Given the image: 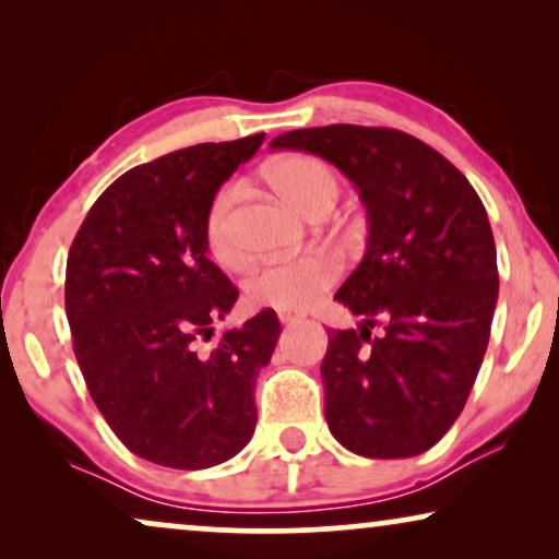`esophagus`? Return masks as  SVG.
Here are the masks:
<instances>
[{"instance_id": "1", "label": "esophagus", "mask_w": 559, "mask_h": 559, "mask_svg": "<svg viewBox=\"0 0 559 559\" xmlns=\"http://www.w3.org/2000/svg\"><path fill=\"white\" fill-rule=\"evenodd\" d=\"M280 320L285 325H289V323H295V320H300V316H293V312H280Z\"/></svg>"}]
</instances>
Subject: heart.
<instances>
[{"instance_id":"b5f03b06","label":"heart","mask_w":559,"mask_h":559,"mask_svg":"<svg viewBox=\"0 0 559 559\" xmlns=\"http://www.w3.org/2000/svg\"><path fill=\"white\" fill-rule=\"evenodd\" d=\"M266 180L289 205L312 218L331 211L341 193L338 175L325 159L316 155H287L270 165ZM239 201V188L224 186L211 201L205 213V243L218 264L239 270L247 262L243 249L236 241L234 205ZM338 277V262L323 251L266 262L249 274L247 295L259 305L274 310H305L318 300Z\"/></svg>"}]
</instances>
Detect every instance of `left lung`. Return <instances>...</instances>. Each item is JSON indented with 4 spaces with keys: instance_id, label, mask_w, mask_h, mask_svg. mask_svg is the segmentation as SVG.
Instances as JSON below:
<instances>
[{
    "instance_id": "obj_1",
    "label": "left lung",
    "mask_w": 559,
    "mask_h": 559,
    "mask_svg": "<svg viewBox=\"0 0 559 559\" xmlns=\"http://www.w3.org/2000/svg\"><path fill=\"white\" fill-rule=\"evenodd\" d=\"M270 147L328 159L366 205L364 259L335 293L361 323L328 331L320 366L333 438L364 457L425 453L461 417L491 335L499 270L484 203L400 129H295Z\"/></svg>"
}]
</instances>
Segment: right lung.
Returning a JSON list of instances; mask_svg holds the SVG:
<instances>
[{"mask_svg": "<svg viewBox=\"0 0 559 559\" xmlns=\"http://www.w3.org/2000/svg\"><path fill=\"white\" fill-rule=\"evenodd\" d=\"M264 134L205 142L136 165L91 205L66 264L75 361L114 435L180 471L226 463L257 427V373L280 338L274 310L213 323L239 289L209 259L205 213Z\"/></svg>", "mask_w": 559, "mask_h": 559, "instance_id": "right-lung-1", "label": "right lung"}]
</instances>
